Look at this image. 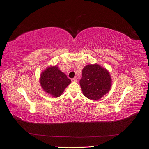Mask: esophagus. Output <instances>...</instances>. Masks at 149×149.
<instances>
[{
  "label": "esophagus",
  "instance_id": "34e87169",
  "mask_svg": "<svg viewBox=\"0 0 149 149\" xmlns=\"http://www.w3.org/2000/svg\"><path fill=\"white\" fill-rule=\"evenodd\" d=\"M71 81L73 82H76L77 81V78H73V79H71Z\"/></svg>",
  "mask_w": 149,
  "mask_h": 149
}]
</instances>
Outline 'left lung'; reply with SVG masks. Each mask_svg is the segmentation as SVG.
<instances>
[{
	"mask_svg": "<svg viewBox=\"0 0 149 149\" xmlns=\"http://www.w3.org/2000/svg\"><path fill=\"white\" fill-rule=\"evenodd\" d=\"M79 84L86 97L98 100L110 91L112 79L109 72L104 68L97 63L90 64L83 69Z\"/></svg>",
	"mask_w": 149,
	"mask_h": 149,
	"instance_id": "8db88e82",
	"label": "left lung"
}]
</instances>
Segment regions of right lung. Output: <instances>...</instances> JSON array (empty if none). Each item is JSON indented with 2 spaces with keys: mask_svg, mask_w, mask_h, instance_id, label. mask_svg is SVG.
<instances>
[{
  "mask_svg": "<svg viewBox=\"0 0 149 149\" xmlns=\"http://www.w3.org/2000/svg\"><path fill=\"white\" fill-rule=\"evenodd\" d=\"M40 83L45 92L53 97H58L71 83V79L56 65L49 66L40 74Z\"/></svg>",
  "mask_w": 149,
  "mask_h": 149,
  "instance_id": "right-lung-1",
  "label": "right lung"
}]
</instances>
